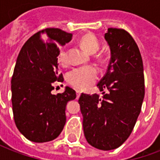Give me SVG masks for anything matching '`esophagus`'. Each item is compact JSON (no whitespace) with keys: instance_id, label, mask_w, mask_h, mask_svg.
<instances>
[{"instance_id":"esophagus-1","label":"esophagus","mask_w":160,"mask_h":160,"mask_svg":"<svg viewBox=\"0 0 160 160\" xmlns=\"http://www.w3.org/2000/svg\"><path fill=\"white\" fill-rule=\"evenodd\" d=\"M80 93H81V92H80V91H76V95H77V98H78L80 97Z\"/></svg>"}]
</instances>
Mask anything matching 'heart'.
Returning a JSON list of instances; mask_svg holds the SVG:
<instances>
[{
  "instance_id": "1",
  "label": "heart",
  "mask_w": 160,
  "mask_h": 160,
  "mask_svg": "<svg viewBox=\"0 0 160 160\" xmlns=\"http://www.w3.org/2000/svg\"><path fill=\"white\" fill-rule=\"evenodd\" d=\"M80 44L87 52L94 54L99 49V42L92 34H86L80 40ZM58 61L61 64L66 65L68 62V49L63 47L58 53ZM98 70L93 66H83L75 68L68 74V81L74 88L83 90L89 87L98 79Z\"/></svg>"
}]
</instances>
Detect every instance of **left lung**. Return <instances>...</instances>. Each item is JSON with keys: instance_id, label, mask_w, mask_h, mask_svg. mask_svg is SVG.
<instances>
[{"instance_id": "obj_1", "label": "left lung", "mask_w": 160, "mask_h": 160, "mask_svg": "<svg viewBox=\"0 0 160 160\" xmlns=\"http://www.w3.org/2000/svg\"><path fill=\"white\" fill-rule=\"evenodd\" d=\"M111 59L97 86L108 93H81L79 98L87 142L109 151L120 147L130 135L141 111L145 95L143 62L136 42L123 29L108 28L104 34Z\"/></svg>"}]
</instances>
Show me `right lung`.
I'll list each match as a JSON object with an SVG mask.
<instances>
[{"label":"right lung","instance_id":"1","mask_svg":"<svg viewBox=\"0 0 160 160\" xmlns=\"http://www.w3.org/2000/svg\"><path fill=\"white\" fill-rule=\"evenodd\" d=\"M73 34L58 28H46L27 40L19 51L11 80L12 112L19 132L33 142L55 140L66 123V105L76 98L66 87L62 93H51L58 75L59 46ZM44 38L45 40L42 39Z\"/></svg>","mask_w":160,"mask_h":160}]
</instances>
